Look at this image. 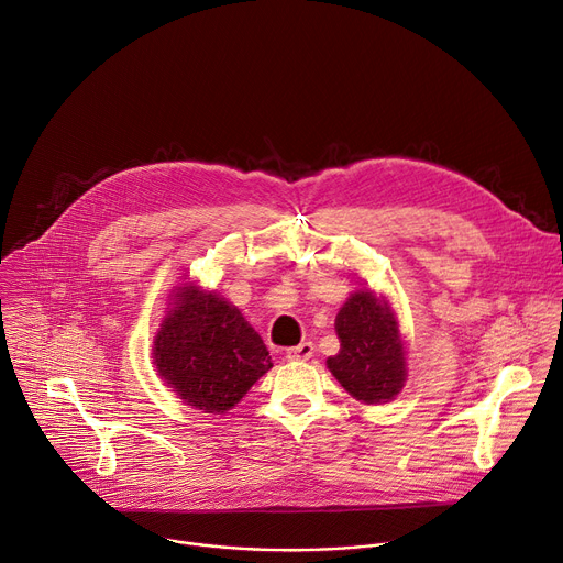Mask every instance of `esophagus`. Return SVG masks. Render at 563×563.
Returning a JSON list of instances; mask_svg holds the SVG:
<instances>
[{
    "mask_svg": "<svg viewBox=\"0 0 563 563\" xmlns=\"http://www.w3.org/2000/svg\"><path fill=\"white\" fill-rule=\"evenodd\" d=\"M285 356L289 362H308L314 356V345L310 341H302L300 345H294V347H287Z\"/></svg>",
    "mask_w": 563,
    "mask_h": 563,
    "instance_id": "obj_1",
    "label": "esophagus"
}]
</instances>
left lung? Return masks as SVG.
<instances>
[{
	"mask_svg": "<svg viewBox=\"0 0 563 563\" xmlns=\"http://www.w3.org/2000/svg\"><path fill=\"white\" fill-rule=\"evenodd\" d=\"M339 354L328 368L360 401L386 404L406 382V350L390 305L371 289L354 291L336 314Z\"/></svg>",
	"mask_w": 563,
	"mask_h": 563,
	"instance_id": "1",
	"label": "left lung"
}]
</instances>
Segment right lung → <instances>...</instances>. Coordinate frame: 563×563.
<instances>
[{"mask_svg": "<svg viewBox=\"0 0 563 563\" xmlns=\"http://www.w3.org/2000/svg\"><path fill=\"white\" fill-rule=\"evenodd\" d=\"M152 364L177 397L222 416L274 364L235 305L195 285L179 287L152 345Z\"/></svg>", "mask_w": 563, "mask_h": 563, "instance_id": "right-lung-1", "label": "right lung"}]
</instances>
